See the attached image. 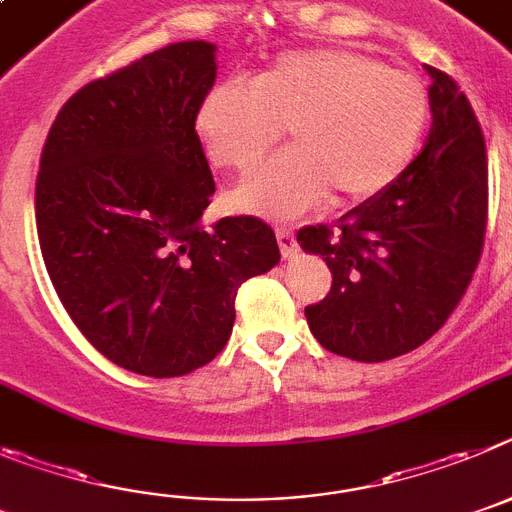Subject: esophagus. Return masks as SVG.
<instances>
[{"mask_svg":"<svg viewBox=\"0 0 512 512\" xmlns=\"http://www.w3.org/2000/svg\"><path fill=\"white\" fill-rule=\"evenodd\" d=\"M278 237V247H280V255L283 257H293L298 252V242H296V234L290 232V229H278L275 232Z\"/></svg>","mask_w":512,"mask_h":512,"instance_id":"1","label":"esophagus"}]
</instances>
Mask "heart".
Listing matches in <instances>:
<instances>
[{
	"instance_id": "heart-1",
	"label": "heart",
	"mask_w": 512,
	"mask_h": 512,
	"mask_svg": "<svg viewBox=\"0 0 512 512\" xmlns=\"http://www.w3.org/2000/svg\"><path fill=\"white\" fill-rule=\"evenodd\" d=\"M431 101L421 78L352 50H298L252 89L216 84L196 112V132L216 168L247 173L288 127L290 147L234 193L252 214L290 219L334 193L359 204L388 191L411 165Z\"/></svg>"
}]
</instances>
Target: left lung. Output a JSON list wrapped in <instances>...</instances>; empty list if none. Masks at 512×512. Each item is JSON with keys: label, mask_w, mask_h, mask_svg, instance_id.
<instances>
[{"label": "left lung", "mask_w": 512, "mask_h": 512, "mask_svg": "<svg viewBox=\"0 0 512 512\" xmlns=\"http://www.w3.org/2000/svg\"><path fill=\"white\" fill-rule=\"evenodd\" d=\"M428 101L434 124L403 176L359 204L339 229L303 227L298 245L331 270L324 301L306 306L319 344L357 362H385L428 342L480 262L487 227V153L457 81L439 68Z\"/></svg>", "instance_id": "8db88e82"}]
</instances>
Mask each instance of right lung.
<instances>
[{"instance_id":"add662e5","label":"right lung","mask_w":512,"mask_h":512,"mask_svg":"<svg viewBox=\"0 0 512 512\" xmlns=\"http://www.w3.org/2000/svg\"><path fill=\"white\" fill-rule=\"evenodd\" d=\"M214 45L173 43L78 89L55 117L35 183L50 283L114 365L181 377L209 365L234 326L239 285L278 265L257 216L199 224L214 178L196 112Z\"/></svg>"}]
</instances>
